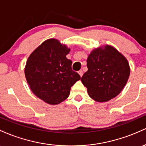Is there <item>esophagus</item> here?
Segmentation results:
<instances>
[{"label": "esophagus", "mask_w": 146, "mask_h": 146, "mask_svg": "<svg viewBox=\"0 0 146 146\" xmlns=\"http://www.w3.org/2000/svg\"><path fill=\"white\" fill-rule=\"evenodd\" d=\"M78 74H79V75H80V76H83V72L82 71V70H80V71H78Z\"/></svg>", "instance_id": "esophagus-1"}]
</instances>
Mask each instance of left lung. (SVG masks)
<instances>
[{"label":"left lung","mask_w":146,"mask_h":146,"mask_svg":"<svg viewBox=\"0 0 146 146\" xmlns=\"http://www.w3.org/2000/svg\"><path fill=\"white\" fill-rule=\"evenodd\" d=\"M88 71L81 82L95 101L106 102L116 97L127 83L130 68L126 58L109 45L94 49L87 59Z\"/></svg>","instance_id":"1"}]
</instances>
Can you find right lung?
Returning a JSON list of instances; mask_svg holds the SVG:
<instances>
[{"mask_svg": "<svg viewBox=\"0 0 146 146\" xmlns=\"http://www.w3.org/2000/svg\"><path fill=\"white\" fill-rule=\"evenodd\" d=\"M70 49L58 40L50 38L29 55L25 75L29 88L37 97L50 105L59 104L68 97L71 87L81 76L72 70L66 58Z\"/></svg>", "mask_w": 146, "mask_h": 146, "instance_id": "1", "label": "right lung"}]
</instances>
